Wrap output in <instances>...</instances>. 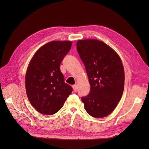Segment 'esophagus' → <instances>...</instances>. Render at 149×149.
<instances>
[{"label": "esophagus", "instance_id": "esophagus-1", "mask_svg": "<svg viewBox=\"0 0 149 149\" xmlns=\"http://www.w3.org/2000/svg\"><path fill=\"white\" fill-rule=\"evenodd\" d=\"M73 89L74 90V91L76 92V91H77V86H76V84H74V85H73Z\"/></svg>", "mask_w": 149, "mask_h": 149}]
</instances>
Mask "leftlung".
<instances>
[{
	"label": "left lung",
	"instance_id": "obj_1",
	"mask_svg": "<svg viewBox=\"0 0 149 149\" xmlns=\"http://www.w3.org/2000/svg\"><path fill=\"white\" fill-rule=\"evenodd\" d=\"M76 45L91 86L89 94L81 98L84 109L93 118H104L115 109L123 96V62L113 49L98 40H79Z\"/></svg>",
	"mask_w": 149,
	"mask_h": 149
}]
</instances>
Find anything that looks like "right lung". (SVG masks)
<instances>
[{
	"mask_svg": "<svg viewBox=\"0 0 149 149\" xmlns=\"http://www.w3.org/2000/svg\"><path fill=\"white\" fill-rule=\"evenodd\" d=\"M71 45V41H52L40 47L30 61L25 74L26 93L40 113H56L72 92L60 69Z\"/></svg>",
	"mask_w": 149,
	"mask_h": 149,
	"instance_id": "1",
	"label": "right lung"
}]
</instances>
